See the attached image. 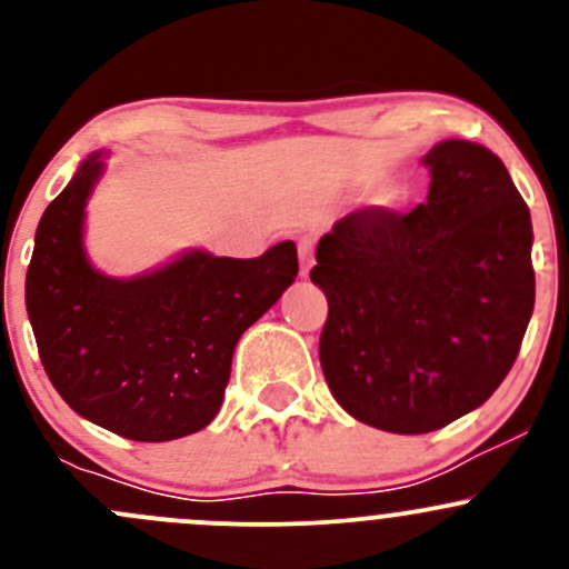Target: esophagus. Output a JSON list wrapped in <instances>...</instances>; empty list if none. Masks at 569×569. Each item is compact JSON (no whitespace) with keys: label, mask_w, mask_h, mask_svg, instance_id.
Listing matches in <instances>:
<instances>
[{"label":"esophagus","mask_w":569,"mask_h":569,"mask_svg":"<svg viewBox=\"0 0 569 569\" xmlns=\"http://www.w3.org/2000/svg\"><path fill=\"white\" fill-rule=\"evenodd\" d=\"M297 252H300V274L308 278L313 269V242L311 237H300L297 239Z\"/></svg>","instance_id":"34e87169"}]
</instances>
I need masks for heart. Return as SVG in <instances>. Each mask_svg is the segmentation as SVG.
Masks as SVG:
<instances>
[{
	"mask_svg": "<svg viewBox=\"0 0 569 569\" xmlns=\"http://www.w3.org/2000/svg\"><path fill=\"white\" fill-rule=\"evenodd\" d=\"M355 187H363V181H355ZM375 203L382 206V209H391V206L399 203V189H396V183H380L375 189Z\"/></svg>",
	"mask_w": 569,
	"mask_h": 569,
	"instance_id": "b5f03b06",
	"label": "heart"
}]
</instances>
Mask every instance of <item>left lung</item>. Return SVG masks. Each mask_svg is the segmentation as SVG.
<instances>
[{"instance_id": "8db88e82", "label": "left lung", "mask_w": 569, "mask_h": 569, "mask_svg": "<svg viewBox=\"0 0 569 569\" xmlns=\"http://www.w3.org/2000/svg\"><path fill=\"white\" fill-rule=\"evenodd\" d=\"M427 203L352 211L317 244L325 380L358 421L423 435L485 405L533 311L531 214L501 159L468 140L423 157Z\"/></svg>"}]
</instances>
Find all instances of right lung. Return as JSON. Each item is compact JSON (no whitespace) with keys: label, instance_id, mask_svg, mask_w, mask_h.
Returning a JSON list of instances; mask_svg holds the SVG:
<instances>
[{"label":"right lung","instance_id":"right-lung-1","mask_svg":"<svg viewBox=\"0 0 569 569\" xmlns=\"http://www.w3.org/2000/svg\"><path fill=\"white\" fill-rule=\"evenodd\" d=\"M104 176L90 153L46 206L27 269L40 363L71 410L120 438L164 443L214 421L237 341L297 278L295 242L258 258L187 250L109 278L84 250V206Z\"/></svg>","mask_w":569,"mask_h":569}]
</instances>
